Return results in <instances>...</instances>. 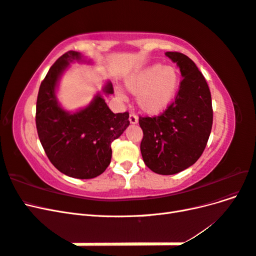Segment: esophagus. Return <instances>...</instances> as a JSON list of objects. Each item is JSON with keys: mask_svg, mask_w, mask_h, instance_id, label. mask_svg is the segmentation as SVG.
Wrapping results in <instances>:
<instances>
[{"mask_svg": "<svg viewBox=\"0 0 256 256\" xmlns=\"http://www.w3.org/2000/svg\"><path fill=\"white\" fill-rule=\"evenodd\" d=\"M129 122H130V124H134H134H138V116L134 113H131L129 115Z\"/></svg>", "mask_w": 256, "mask_h": 256, "instance_id": "obj_1", "label": "esophagus"}]
</instances>
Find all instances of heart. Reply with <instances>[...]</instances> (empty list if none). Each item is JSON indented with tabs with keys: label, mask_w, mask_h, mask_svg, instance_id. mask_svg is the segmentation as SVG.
I'll use <instances>...</instances> for the list:
<instances>
[{
	"label": "heart",
	"mask_w": 256,
	"mask_h": 256,
	"mask_svg": "<svg viewBox=\"0 0 256 256\" xmlns=\"http://www.w3.org/2000/svg\"><path fill=\"white\" fill-rule=\"evenodd\" d=\"M125 88L136 95L140 110L148 115H159L171 106L180 83V72L173 66L152 64L125 79ZM116 95L122 98L120 90Z\"/></svg>",
	"instance_id": "obj_1"
}]
</instances>
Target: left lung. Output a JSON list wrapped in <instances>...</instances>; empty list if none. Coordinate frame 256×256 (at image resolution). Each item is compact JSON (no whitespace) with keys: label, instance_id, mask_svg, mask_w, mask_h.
I'll return each mask as SVG.
<instances>
[{"label":"left lung","instance_id":"obj_1","mask_svg":"<svg viewBox=\"0 0 256 256\" xmlns=\"http://www.w3.org/2000/svg\"><path fill=\"white\" fill-rule=\"evenodd\" d=\"M182 76L175 102L159 116L140 118L141 154L152 172L173 175L194 164L203 154L212 126V95L191 58L166 52Z\"/></svg>","mask_w":256,"mask_h":256}]
</instances>
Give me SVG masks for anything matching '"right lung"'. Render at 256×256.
Here are the masks:
<instances>
[{"mask_svg":"<svg viewBox=\"0 0 256 256\" xmlns=\"http://www.w3.org/2000/svg\"><path fill=\"white\" fill-rule=\"evenodd\" d=\"M74 62L92 64L80 52L68 51L49 69L38 92L36 128L46 154L60 172L90 180L102 174L110 164L111 143L129 126V113L114 114L106 106L104 96L113 94L110 81L86 106L65 110L56 92L62 76Z\"/></svg>","mask_w":256,"mask_h":256,"instance_id":"1","label":"right lung"}]
</instances>
